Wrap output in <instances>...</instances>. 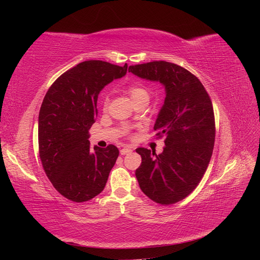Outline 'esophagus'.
Returning <instances> with one entry per match:
<instances>
[{
  "mask_svg": "<svg viewBox=\"0 0 260 260\" xmlns=\"http://www.w3.org/2000/svg\"><path fill=\"white\" fill-rule=\"evenodd\" d=\"M131 152H132V149H131L130 147H123V148L120 149V154H121V155H128V154H130Z\"/></svg>",
  "mask_w": 260,
  "mask_h": 260,
  "instance_id": "34e87169",
  "label": "esophagus"
}]
</instances>
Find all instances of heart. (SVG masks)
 <instances>
[{
	"instance_id": "heart-1",
	"label": "heart",
	"mask_w": 260,
	"mask_h": 260,
	"mask_svg": "<svg viewBox=\"0 0 260 260\" xmlns=\"http://www.w3.org/2000/svg\"><path fill=\"white\" fill-rule=\"evenodd\" d=\"M128 92H129V95L131 98V100L133 101V103H136V102H139V101H148V99H149V92L142 84L130 85L128 89ZM103 106H104V108H107V106H108V98L107 96L104 98Z\"/></svg>"
}]
</instances>
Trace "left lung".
<instances>
[{
    "label": "left lung",
    "mask_w": 260,
    "mask_h": 260,
    "mask_svg": "<svg viewBox=\"0 0 260 260\" xmlns=\"http://www.w3.org/2000/svg\"><path fill=\"white\" fill-rule=\"evenodd\" d=\"M129 72L165 88L154 130L166 137V146L159 155L137 148L142 162L136 177L147 198L161 205L175 204L200 183L211 158L215 117L210 98L198 78L172 62L151 61L130 66Z\"/></svg>",
    "instance_id": "obj_1"
}]
</instances>
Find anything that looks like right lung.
<instances>
[{
    "label": "right lung",
    "mask_w": 260,
    "mask_h": 260,
    "mask_svg": "<svg viewBox=\"0 0 260 260\" xmlns=\"http://www.w3.org/2000/svg\"><path fill=\"white\" fill-rule=\"evenodd\" d=\"M103 60H86L67 70L46 92L39 113V153L46 176L66 199L81 203L104 190L119 155L111 144L90 146L89 130L105 85L127 74Z\"/></svg>",
    "instance_id": "1"
}]
</instances>
